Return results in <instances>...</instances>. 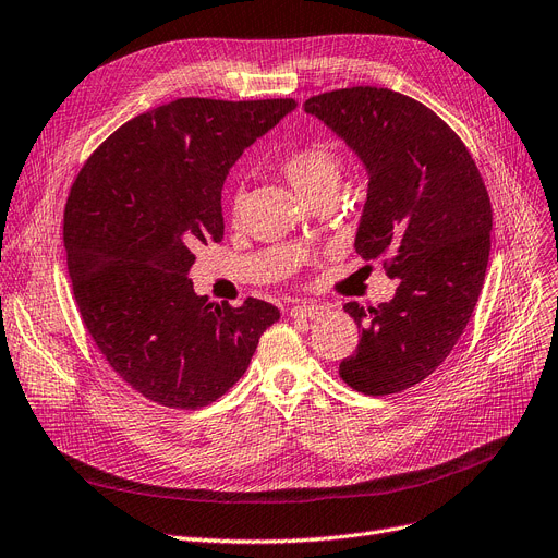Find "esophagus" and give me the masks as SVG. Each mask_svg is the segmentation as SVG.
Segmentation results:
<instances>
[{
    "mask_svg": "<svg viewBox=\"0 0 558 558\" xmlns=\"http://www.w3.org/2000/svg\"><path fill=\"white\" fill-rule=\"evenodd\" d=\"M329 314L327 304H318V302H304V304H295L291 308L293 318H320Z\"/></svg>",
    "mask_w": 558,
    "mask_h": 558,
    "instance_id": "34e87169",
    "label": "esophagus"
}]
</instances>
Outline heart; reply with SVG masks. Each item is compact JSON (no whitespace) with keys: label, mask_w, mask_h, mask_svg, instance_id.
<instances>
[{"label":"heart","mask_w":558,"mask_h":558,"mask_svg":"<svg viewBox=\"0 0 558 558\" xmlns=\"http://www.w3.org/2000/svg\"><path fill=\"white\" fill-rule=\"evenodd\" d=\"M281 171L291 187L304 198L316 196L325 190H337L341 181L339 158L320 144L288 153L281 160ZM233 204H238V196L233 198Z\"/></svg>","instance_id":"b5f03b06"}]
</instances>
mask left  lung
<instances>
[{"label":"left lung","instance_id":"1","mask_svg":"<svg viewBox=\"0 0 558 558\" xmlns=\"http://www.w3.org/2000/svg\"><path fill=\"white\" fill-rule=\"evenodd\" d=\"M304 109L364 162L368 194L354 252L385 258L398 279L393 300L377 308L343 306L362 337L339 375L366 396L405 391L447 360L478 302L493 231L485 183L456 132L391 88H339Z\"/></svg>","mask_w":558,"mask_h":558}]
</instances>
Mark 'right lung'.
Returning a JSON list of instances; mask_svg holds the SVG:
<instances>
[{
  "mask_svg": "<svg viewBox=\"0 0 558 558\" xmlns=\"http://www.w3.org/2000/svg\"><path fill=\"white\" fill-rule=\"evenodd\" d=\"M298 102L178 98L123 123L80 169L63 244L82 323L107 364L165 408L196 410L247 371L270 302L215 304L187 279L198 242L225 238L229 169Z\"/></svg>",
  "mask_w": 558,
  "mask_h": 558,
  "instance_id": "1",
  "label": "right lung"
}]
</instances>
